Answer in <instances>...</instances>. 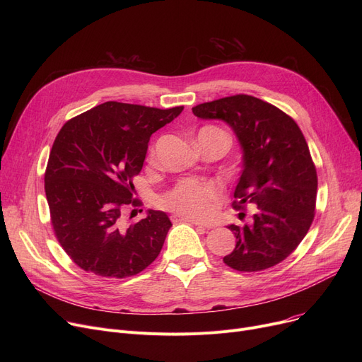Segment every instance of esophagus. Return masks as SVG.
Instances as JSON below:
<instances>
[{
	"label": "esophagus",
	"mask_w": 362,
	"mask_h": 362,
	"mask_svg": "<svg viewBox=\"0 0 362 362\" xmlns=\"http://www.w3.org/2000/svg\"><path fill=\"white\" fill-rule=\"evenodd\" d=\"M171 220H173V221H187V223H191V224H194V226L205 227V229H210V227H211V224H206V223L198 221V220L191 218V217H185V216H182V214H173V216H171Z\"/></svg>",
	"instance_id": "34e87169"
}]
</instances>
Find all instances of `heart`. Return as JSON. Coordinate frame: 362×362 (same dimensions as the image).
I'll return each instance as SVG.
<instances>
[{
	"label": "heart",
	"mask_w": 362,
	"mask_h": 362,
	"mask_svg": "<svg viewBox=\"0 0 362 362\" xmlns=\"http://www.w3.org/2000/svg\"><path fill=\"white\" fill-rule=\"evenodd\" d=\"M201 132L216 133L227 139L224 133L217 127H204ZM218 194V186L214 183L182 180L161 198V204L168 210L185 217L206 218L214 210Z\"/></svg>",
	"instance_id": "b5f03b06"
}]
</instances>
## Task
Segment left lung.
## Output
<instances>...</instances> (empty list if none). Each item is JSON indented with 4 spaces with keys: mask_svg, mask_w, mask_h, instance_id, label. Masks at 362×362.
I'll list each match as a JSON object with an SVG mask.
<instances>
[{
    "mask_svg": "<svg viewBox=\"0 0 362 362\" xmlns=\"http://www.w3.org/2000/svg\"><path fill=\"white\" fill-rule=\"evenodd\" d=\"M202 120H221L242 149L233 206H255L251 224H229L235 250L223 258L238 272H261L288 258L314 220L317 171L300 129L286 112L251 95L192 108Z\"/></svg>",
    "mask_w": 362,
    "mask_h": 362,
    "instance_id": "left-lung-1",
    "label": "left lung"
}]
</instances>
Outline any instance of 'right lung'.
<instances>
[{"mask_svg":"<svg viewBox=\"0 0 362 362\" xmlns=\"http://www.w3.org/2000/svg\"><path fill=\"white\" fill-rule=\"evenodd\" d=\"M168 110L108 101L69 120L57 135L45 171L54 233L88 273L124 279L145 270L164 245L171 221L164 211L126 224L138 206L133 176L142 170L149 138L173 122Z\"/></svg>","mask_w":362,"mask_h":362,"instance_id":"right-lung-1","label":"right lung"}]
</instances>
